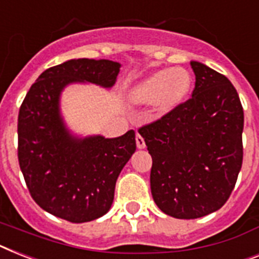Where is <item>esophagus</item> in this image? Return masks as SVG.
<instances>
[{
	"label": "esophagus",
	"mask_w": 259,
	"mask_h": 259,
	"mask_svg": "<svg viewBox=\"0 0 259 259\" xmlns=\"http://www.w3.org/2000/svg\"><path fill=\"white\" fill-rule=\"evenodd\" d=\"M136 144H137V148L138 149H145V146H146V145H145V140L142 138V136H141V134H137Z\"/></svg>",
	"instance_id": "obj_1"
}]
</instances>
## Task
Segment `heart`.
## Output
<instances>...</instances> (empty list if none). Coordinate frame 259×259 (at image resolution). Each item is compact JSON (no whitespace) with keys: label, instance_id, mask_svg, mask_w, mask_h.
<instances>
[{"label":"heart","instance_id":"b5f03b06","mask_svg":"<svg viewBox=\"0 0 259 259\" xmlns=\"http://www.w3.org/2000/svg\"><path fill=\"white\" fill-rule=\"evenodd\" d=\"M190 85L188 70L182 68L162 69L134 85L129 92V100L137 105L155 102L159 110H170L188 96Z\"/></svg>","mask_w":259,"mask_h":259}]
</instances>
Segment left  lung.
I'll use <instances>...</instances> for the list:
<instances>
[{
	"instance_id": "left-lung-1",
	"label": "left lung",
	"mask_w": 259,
	"mask_h": 259,
	"mask_svg": "<svg viewBox=\"0 0 259 259\" xmlns=\"http://www.w3.org/2000/svg\"><path fill=\"white\" fill-rule=\"evenodd\" d=\"M190 65L195 74L190 100L138 130L153 158V199L180 220L221 209L243 158V109L237 90L209 66L197 61Z\"/></svg>"
}]
</instances>
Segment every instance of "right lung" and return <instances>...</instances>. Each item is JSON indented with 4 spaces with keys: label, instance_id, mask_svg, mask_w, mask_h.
<instances>
[{
    "label": "right lung",
    "instance_id": "1",
    "mask_svg": "<svg viewBox=\"0 0 259 259\" xmlns=\"http://www.w3.org/2000/svg\"><path fill=\"white\" fill-rule=\"evenodd\" d=\"M121 64L69 60L46 69L27 92L18 114V162L35 203L73 224L108 213L115 182L136 151V133L79 137L61 114V94L73 83L113 88Z\"/></svg>",
    "mask_w": 259,
    "mask_h": 259
}]
</instances>
